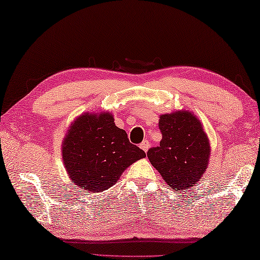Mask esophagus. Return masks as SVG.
Masks as SVG:
<instances>
[{
    "mask_svg": "<svg viewBox=\"0 0 260 260\" xmlns=\"http://www.w3.org/2000/svg\"><path fill=\"white\" fill-rule=\"evenodd\" d=\"M140 148L142 149V150L144 151V152H146V151H148V149L150 148V142H149L148 140H144L143 142L140 144Z\"/></svg>",
    "mask_w": 260,
    "mask_h": 260,
    "instance_id": "34e87169",
    "label": "esophagus"
}]
</instances>
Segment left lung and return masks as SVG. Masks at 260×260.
<instances>
[{"label":"left lung","instance_id":"obj_1","mask_svg":"<svg viewBox=\"0 0 260 260\" xmlns=\"http://www.w3.org/2000/svg\"><path fill=\"white\" fill-rule=\"evenodd\" d=\"M162 140L148 151V158L174 190L181 191L200 181L208 166L210 145L201 122L192 112L162 115L159 120Z\"/></svg>","mask_w":260,"mask_h":260}]
</instances>
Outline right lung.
<instances>
[{
	"instance_id": "obj_1",
	"label": "right lung",
	"mask_w": 260,
	"mask_h": 260,
	"mask_svg": "<svg viewBox=\"0 0 260 260\" xmlns=\"http://www.w3.org/2000/svg\"><path fill=\"white\" fill-rule=\"evenodd\" d=\"M145 152L129 142L109 112L85 114L75 120L63 140L62 158L69 177L78 187L102 192Z\"/></svg>"
}]
</instances>
